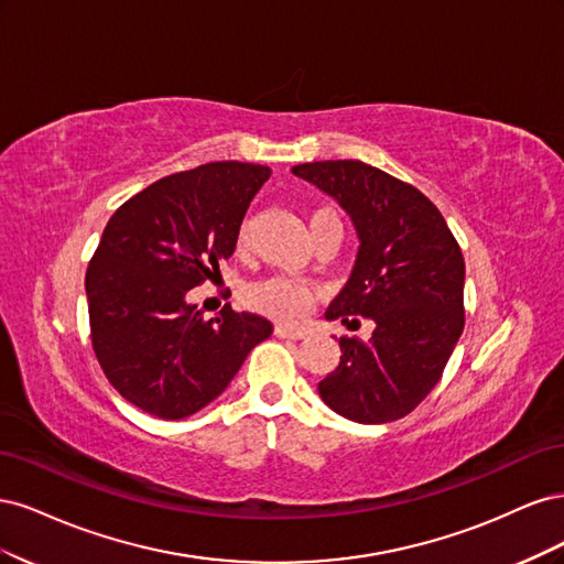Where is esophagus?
I'll use <instances>...</instances> for the list:
<instances>
[{"mask_svg": "<svg viewBox=\"0 0 564 564\" xmlns=\"http://www.w3.org/2000/svg\"><path fill=\"white\" fill-rule=\"evenodd\" d=\"M303 329H299V327H284V324H278L275 327V336H280V338H292V340H299V338H303Z\"/></svg>", "mask_w": 564, "mask_h": 564, "instance_id": "34e87169", "label": "esophagus"}]
</instances>
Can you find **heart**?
Masks as SVG:
<instances>
[{"label": "heart", "mask_w": 564, "mask_h": 564, "mask_svg": "<svg viewBox=\"0 0 564 564\" xmlns=\"http://www.w3.org/2000/svg\"><path fill=\"white\" fill-rule=\"evenodd\" d=\"M324 218H338V216L327 207L313 209L311 226L319 224V220H324ZM249 240H251V226H249V220H245V224L237 228L235 245H237V249L245 251L249 247ZM242 299L251 311L261 313L270 319L292 324V322H299L305 313L313 308V303L317 299V289H315V284L299 280V278L275 275V278L249 284L245 289Z\"/></svg>", "instance_id": "obj_1"}]
</instances>
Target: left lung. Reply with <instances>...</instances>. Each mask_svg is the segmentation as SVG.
Returning a JSON list of instances; mask_svg holds the SVG:
<instances>
[{"label":"left lung","mask_w":564,"mask_h":564,"mask_svg":"<svg viewBox=\"0 0 564 564\" xmlns=\"http://www.w3.org/2000/svg\"><path fill=\"white\" fill-rule=\"evenodd\" d=\"M292 174L336 197L360 251L327 319L369 317V340L340 336V362L317 383L336 414L357 423L406 416L445 371L464 332V253L440 209L412 183L360 160L308 162Z\"/></svg>","instance_id":"1"}]
</instances>
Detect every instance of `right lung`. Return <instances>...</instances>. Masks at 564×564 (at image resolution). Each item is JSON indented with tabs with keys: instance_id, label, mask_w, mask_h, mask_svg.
Wrapping results in <instances>:
<instances>
[{
	"instance_id": "1",
	"label": "right lung",
	"mask_w": 564,
	"mask_h": 564,
	"mask_svg": "<svg viewBox=\"0 0 564 564\" xmlns=\"http://www.w3.org/2000/svg\"><path fill=\"white\" fill-rule=\"evenodd\" d=\"M270 166L209 162L164 176L119 207L87 268L96 360L133 406L164 421L216 400L272 324L230 303L204 319L187 292L230 259Z\"/></svg>"
}]
</instances>
